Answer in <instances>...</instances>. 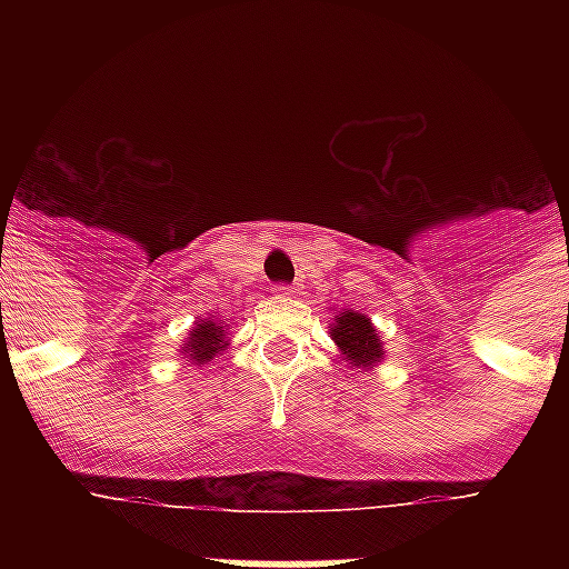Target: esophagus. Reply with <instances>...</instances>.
Listing matches in <instances>:
<instances>
[{
    "mask_svg": "<svg viewBox=\"0 0 569 569\" xmlns=\"http://www.w3.org/2000/svg\"><path fill=\"white\" fill-rule=\"evenodd\" d=\"M271 292L277 295V298H286V295H292V286H286V283H277Z\"/></svg>",
    "mask_w": 569,
    "mask_h": 569,
    "instance_id": "esophagus-1",
    "label": "esophagus"
}]
</instances>
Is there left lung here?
Masks as SVG:
<instances>
[{"label":"left lung","instance_id":"left-lung-1","mask_svg":"<svg viewBox=\"0 0 569 569\" xmlns=\"http://www.w3.org/2000/svg\"><path fill=\"white\" fill-rule=\"evenodd\" d=\"M330 337L355 369H372L383 360V342H380L372 319H366L363 312H339L330 325Z\"/></svg>","mask_w":569,"mask_h":569}]
</instances>
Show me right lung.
<instances>
[{"mask_svg": "<svg viewBox=\"0 0 569 569\" xmlns=\"http://www.w3.org/2000/svg\"><path fill=\"white\" fill-rule=\"evenodd\" d=\"M227 325L214 319H200L194 328L189 330V339H186V346H182V355L189 357V363L203 366L209 363L212 357H218V351L227 348Z\"/></svg>", "mask_w": 569, "mask_h": 569, "instance_id": "right-lung-1", "label": "right lung"}]
</instances>
